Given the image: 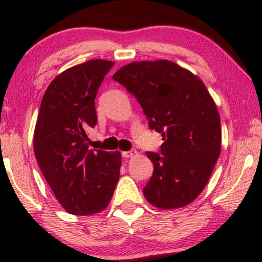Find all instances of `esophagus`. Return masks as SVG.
<instances>
[{"instance_id": "esophagus-1", "label": "esophagus", "mask_w": 262, "mask_h": 262, "mask_svg": "<svg viewBox=\"0 0 262 262\" xmlns=\"http://www.w3.org/2000/svg\"><path fill=\"white\" fill-rule=\"evenodd\" d=\"M121 155H123V157H125V159H128V157H134L137 155V151H136V150H128V151L121 152Z\"/></svg>"}]
</instances>
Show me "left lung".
<instances>
[{"instance_id":"1","label":"left lung","mask_w":262,"mask_h":262,"mask_svg":"<svg viewBox=\"0 0 262 262\" xmlns=\"http://www.w3.org/2000/svg\"><path fill=\"white\" fill-rule=\"evenodd\" d=\"M113 80L137 99L150 130L162 135L160 154L146 152L154 173L143 194L159 209L188 205L206 186L221 154V118L205 84L163 59L132 62Z\"/></svg>"}]
</instances>
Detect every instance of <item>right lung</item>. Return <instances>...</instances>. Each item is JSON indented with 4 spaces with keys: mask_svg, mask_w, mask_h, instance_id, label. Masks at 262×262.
<instances>
[{
    "mask_svg": "<svg viewBox=\"0 0 262 262\" xmlns=\"http://www.w3.org/2000/svg\"><path fill=\"white\" fill-rule=\"evenodd\" d=\"M114 62L92 59L59 74L46 89L34 128V155L66 211L91 216L105 210L119 180V151L89 150L87 130L98 117L95 96Z\"/></svg>",
    "mask_w": 262,
    "mask_h": 262,
    "instance_id": "obj_1",
    "label": "right lung"
}]
</instances>
